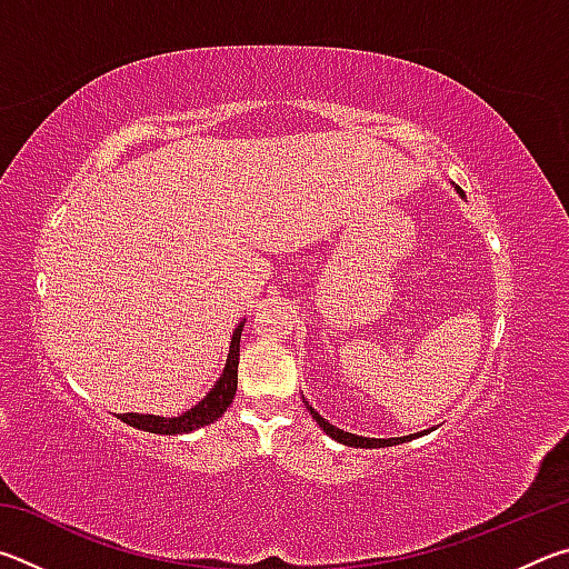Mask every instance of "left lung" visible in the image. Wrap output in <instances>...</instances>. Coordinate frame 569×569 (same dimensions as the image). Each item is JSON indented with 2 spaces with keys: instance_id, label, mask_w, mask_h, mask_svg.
I'll list each match as a JSON object with an SVG mask.
<instances>
[{
  "instance_id": "obj_1",
  "label": "left lung",
  "mask_w": 569,
  "mask_h": 569,
  "mask_svg": "<svg viewBox=\"0 0 569 569\" xmlns=\"http://www.w3.org/2000/svg\"><path fill=\"white\" fill-rule=\"evenodd\" d=\"M459 190V188H457ZM461 192V190H459ZM308 411H311V417L319 421V427L326 431V435L333 437L336 441H341V445L346 447H363V449H373V447H393V445H401V441H409V437H397V439H366V437H356V435H349V431H341L331 427L329 421H326L319 411L308 407Z\"/></svg>"
}]
</instances>
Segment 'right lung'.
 Wrapping results in <instances>:
<instances>
[{
	"instance_id": "1",
	"label": "right lung",
	"mask_w": 569,
	"mask_h": 569,
	"mask_svg": "<svg viewBox=\"0 0 569 569\" xmlns=\"http://www.w3.org/2000/svg\"><path fill=\"white\" fill-rule=\"evenodd\" d=\"M246 323V321H243ZM243 323H238L233 331V339H230V353L228 363L216 387L210 389L203 401H198L190 411L180 413V417H150V413H120V421L130 423L134 429L150 431V435H186V431L208 427V423L218 421L223 417V411L230 407V401L236 397L238 389V356H240V331H243Z\"/></svg>"
}]
</instances>
